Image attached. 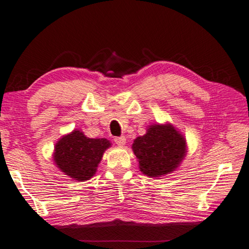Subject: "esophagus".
<instances>
[{
	"instance_id": "esophagus-1",
	"label": "esophagus",
	"mask_w": 249,
	"mask_h": 249,
	"mask_svg": "<svg viewBox=\"0 0 249 249\" xmlns=\"http://www.w3.org/2000/svg\"><path fill=\"white\" fill-rule=\"evenodd\" d=\"M114 142H115V144H117L119 146H124L126 144V138H125V136L115 137Z\"/></svg>"
}]
</instances>
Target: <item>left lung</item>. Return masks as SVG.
I'll list each match as a JSON object with an SVG mask.
<instances>
[{"instance_id":"obj_1","label":"left lung","mask_w":249,"mask_h":249,"mask_svg":"<svg viewBox=\"0 0 249 249\" xmlns=\"http://www.w3.org/2000/svg\"><path fill=\"white\" fill-rule=\"evenodd\" d=\"M142 174L157 178L175 171L187 154V142L171 124H154L132 146Z\"/></svg>"}]
</instances>
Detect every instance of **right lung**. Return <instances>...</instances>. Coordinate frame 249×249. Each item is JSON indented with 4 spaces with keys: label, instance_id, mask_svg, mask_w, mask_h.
<instances>
[{
    "label": "right lung",
    "instance_id": "right-lung-1",
    "mask_svg": "<svg viewBox=\"0 0 249 249\" xmlns=\"http://www.w3.org/2000/svg\"><path fill=\"white\" fill-rule=\"evenodd\" d=\"M111 147L105 138H89L74 129L62 136L54 146L53 161L65 175L86 181L95 175L104 151Z\"/></svg>",
    "mask_w": 249,
    "mask_h": 249
}]
</instances>
